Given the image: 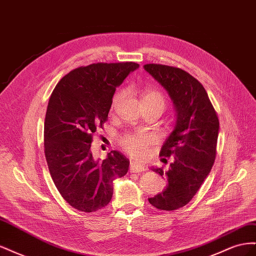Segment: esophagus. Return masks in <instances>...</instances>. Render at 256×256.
Listing matches in <instances>:
<instances>
[{
    "label": "esophagus",
    "instance_id": "obj_1",
    "mask_svg": "<svg viewBox=\"0 0 256 256\" xmlns=\"http://www.w3.org/2000/svg\"><path fill=\"white\" fill-rule=\"evenodd\" d=\"M129 171H130V173H141V172L145 171V168L140 166V164H134V162H132V164H130Z\"/></svg>",
    "mask_w": 256,
    "mask_h": 256
}]
</instances>
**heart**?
Here are the masks:
<instances>
[{
	"mask_svg": "<svg viewBox=\"0 0 256 256\" xmlns=\"http://www.w3.org/2000/svg\"><path fill=\"white\" fill-rule=\"evenodd\" d=\"M124 97V92H116L115 96L112 100V110L115 109L116 106L120 104V100ZM143 104H160L162 106H166V98L162 92L157 90L148 88L144 90L142 96ZM154 143V138L150 134L147 132H134V134H127L122 136L118 144L122 148V150L127 152L129 156L134 157L138 160L146 159L148 156L150 147Z\"/></svg>",
	"mask_w": 256,
	"mask_h": 256,
	"instance_id": "heart-1",
	"label": "heart"
}]
</instances>
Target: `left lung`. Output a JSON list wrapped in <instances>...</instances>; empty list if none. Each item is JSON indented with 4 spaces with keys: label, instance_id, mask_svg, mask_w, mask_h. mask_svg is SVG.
<instances>
[{
    "label": "left lung",
    "instance_id": "obj_1",
    "mask_svg": "<svg viewBox=\"0 0 256 256\" xmlns=\"http://www.w3.org/2000/svg\"><path fill=\"white\" fill-rule=\"evenodd\" d=\"M150 72L173 100L176 110L174 130L166 140L159 156L173 157L166 172L152 168L166 177V189L150 203L160 210H176L196 196L214 166L219 134V118L204 86L180 68L146 64Z\"/></svg>",
    "mask_w": 256,
    "mask_h": 256
}]
</instances>
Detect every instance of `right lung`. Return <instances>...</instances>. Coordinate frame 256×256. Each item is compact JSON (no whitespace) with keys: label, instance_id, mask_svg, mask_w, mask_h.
<instances>
[{"label":"right lung","instance_id":"right-lung-1","mask_svg":"<svg viewBox=\"0 0 256 256\" xmlns=\"http://www.w3.org/2000/svg\"><path fill=\"white\" fill-rule=\"evenodd\" d=\"M138 64L97 63L76 68L53 90L44 118V154L54 184L66 202L84 212L110 203L113 180L126 175L129 160L118 150L92 157V134L108 120L116 88Z\"/></svg>","mask_w":256,"mask_h":256}]
</instances>
